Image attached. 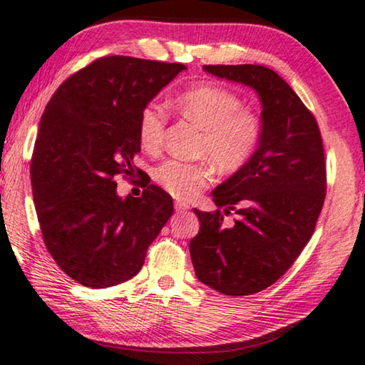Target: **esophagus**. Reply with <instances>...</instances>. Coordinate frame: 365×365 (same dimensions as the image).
Instances as JSON below:
<instances>
[{"mask_svg": "<svg viewBox=\"0 0 365 365\" xmlns=\"http://www.w3.org/2000/svg\"><path fill=\"white\" fill-rule=\"evenodd\" d=\"M175 210L177 211H187L188 210V205L187 203H183V201H175Z\"/></svg>", "mask_w": 365, "mask_h": 365, "instance_id": "34e87169", "label": "esophagus"}]
</instances>
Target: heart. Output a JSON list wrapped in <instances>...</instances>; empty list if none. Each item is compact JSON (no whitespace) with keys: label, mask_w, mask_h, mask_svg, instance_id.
Here are the masks:
<instances>
[{"label":"heart","mask_w":365,"mask_h":365,"mask_svg":"<svg viewBox=\"0 0 365 365\" xmlns=\"http://www.w3.org/2000/svg\"><path fill=\"white\" fill-rule=\"evenodd\" d=\"M183 119L201 129L197 154L208 157L221 172H236L249 162L262 138V119L242 108L241 96L217 85H198L183 90L172 101ZM167 114L150 103L139 113L138 138L143 149L157 154L164 144ZM208 160H167L154 170V180L178 200H192L208 187L213 168Z\"/></svg>","instance_id":"1"}]
</instances>
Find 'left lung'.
<instances>
[{"mask_svg": "<svg viewBox=\"0 0 365 365\" xmlns=\"http://www.w3.org/2000/svg\"><path fill=\"white\" fill-rule=\"evenodd\" d=\"M203 70L257 93L262 138L247 164L213 190L215 213L193 210L200 231L190 255L201 284L252 295L275 284L313 235L326 195L323 140L317 119L274 70L251 63ZM231 210L238 217L226 225Z\"/></svg>", "mask_w": 365, "mask_h": 365, "instance_id": "left-lung-1", "label": "left lung"}]
</instances>
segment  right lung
I'll return each instance as SVG.
<instances>
[{
    "mask_svg": "<svg viewBox=\"0 0 365 365\" xmlns=\"http://www.w3.org/2000/svg\"><path fill=\"white\" fill-rule=\"evenodd\" d=\"M187 67L103 57L58 86L41 118L31 160L32 197L47 251L90 288L123 284L173 213L172 197L149 185L119 197L116 175L134 173L139 113Z\"/></svg>",
    "mask_w": 365,
    "mask_h": 365,
    "instance_id": "add662e5",
    "label": "right lung"
}]
</instances>
